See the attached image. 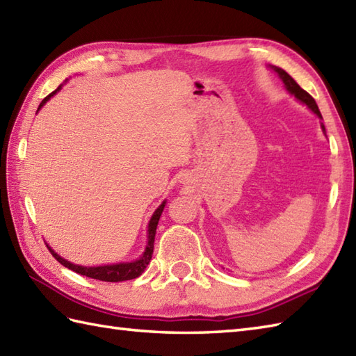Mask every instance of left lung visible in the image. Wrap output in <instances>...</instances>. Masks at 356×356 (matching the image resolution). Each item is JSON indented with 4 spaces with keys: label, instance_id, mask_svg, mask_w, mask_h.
Here are the masks:
<instances>
[{
    "label": "left lung",
    "instance_id": "8db88e82",
    "mask_svg": "<svg viewBox=\"0 0 356 356\" xmlns=\"http://www.w3.org/2000/svg\"><path fill=\"white\" fill-rule=\"evenodd\" d=\"M274 70L279 73V76H280V79L283 81V83H285V86H286V90H288L291 94H294V96H296L300 102H303V104H306L307 106H309V108L312 109V111L321 118V114H320V109H318L317 102L314 100V97L311 96V94L306 92L303 88H300V85L286 73L285 70H282V68H274ZM323 131H325V126H323Z\"/></svg>",
    "mask_w": 356,
    "mask_h": 356
}]
</instances>
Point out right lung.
<instances>
[{"mask_svg":"<svg viewBox=\"0 0 356 356\" xmlns=\"http://www.w3.org/2000/svg\"><path fill=\"white\" fill-rule=\"evenodd\" d=\"M60 90V86L58 90H54L51 94H49L42 102L41 105H39L38 109H41V106H44V104H47V100H49L53 94H56ZM164 204L163 202L160 207L155 210V213L152 215L151 220H149V236H147V247L143 252V256H141L136 262H131V264H117V265H105V266H91V268H86V266H79V265H73L67 262L65 259H62L60 256H58L56 252H54L49 245H47V248L50 250V252L53 254V257L58 260L59 264L64 265L68 270H73L74 273L81 274V275H86V277L90 279H96V280H102V282H124V280H132V279H137L138 275L143 274V271L146 270V266L149 265L154 254V242H155V232H156V225H158V220H160V216L163 213L164 209Z\"/></svg>","mask_w":356,"mask_h":356,"instance_id":"obj_1","label":"right lung"}]
</instances>
